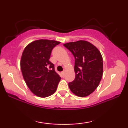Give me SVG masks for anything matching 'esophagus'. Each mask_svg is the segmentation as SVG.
Segmentation results:
<instances>
[{
  "label": "esophagus",
  "mask_w": 128,
  "mask_h": 128,
  "mask_svg": "<svg viewBox=\"0 0 128 128\" xmlns=\"http://www.w3.org/2000/svg\"><path fill=\"white\" fill-rule=\"evenodd\" d=\"M64 73H65V72H64V71H63L62 72V74L63 75H64Z\"/></svg>",
  "instance_id": "obj_1"
}]
</instances>
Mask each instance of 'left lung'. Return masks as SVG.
Here are the masks:
<instances>
[{
	"label": "left lung",
	"instance_id": "1",
	"mask_svg": "<svg viewBox=\"0 0 128 128\" xmlns=\"http://www.w3.org/2000/svg\"><path fill=\"white\" fill-rule=\"evenodd\" d=\"M75 58V78L70 90L78 97H87L98 86L103 74V60L100 50L84 40L64 44Z\"/></svg>",
	"mask_w": 128,
	"mask_h": 128
}]
</instances>
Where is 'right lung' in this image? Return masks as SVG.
Wrapping results in <instances>:
<instances>
[{
  "label": "right lung",
  "instance_id": "1",
  "mask_svg": "<svg viewBox=\"0 0 128 128\" xmlns=\"http://www.w3.org/2000/svg\"><path fill=\"white\" fill-rule=\"evenodd\" d=\"M60 42L38 40L28 44L22 52L20 67L26 84L40 97L51 96L56 90L60 77L49 60L52 49Z\"/></svg>",
  "mask_w": 128,
  "mask_h": 128
}]
</instances>
